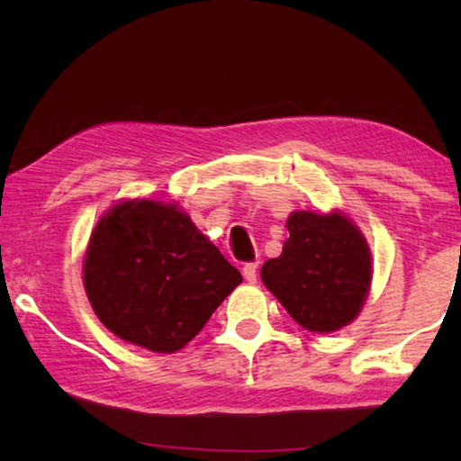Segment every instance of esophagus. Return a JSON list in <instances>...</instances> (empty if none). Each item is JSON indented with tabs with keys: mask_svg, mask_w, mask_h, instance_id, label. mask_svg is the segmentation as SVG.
I'll return each mask as SVG.
<instances>
[{
	"mask_svg": "<svg viewBox=\"0 0 461 461\" xmlns=\"http://www.w3.org/2000/svg\"><path fill=\"white\" fill-rule=\"evenodd\" d=\"M241 272H244V278L248 280V283L254 285L256 278H258V262L244 264V268H241Z\"/></svg>",
	"mask_w": 461,
	"mask_h": 461,
	"instance_id": "34e87169",
	"label": "esophagus"
}]
</instances>
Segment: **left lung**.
<instances>
[{"instance_id":"obj_1","label":"left lung","mask_w":461,"mask_h":461,"mask_svg":"<svg viewBox=\"0 0 461 461\" xmlns=\"http://www.w3.org/2000/svg\"><path fill=\"white\" fill-rule=\"evenodd\" d=\"M283 254L262 267V280L296 323L330 333L360 313L372 278L360 230L339 213L296 212L286 221Z\"/></svg>"}]
</instances>
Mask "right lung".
Here are the masks:
<instances>
[{
  "instance_id": "right-lung-1",
  "label": "right lung",
  "mask_w": 461,
  "mask_h": 461,
  "mask_svg": "<svg viewBox=\"0 0 461 461\" xmlns=\"http://www.w3.org/2000/svg\"><path fill=\"white\" fill-rule=\"evenodd\" d=\"M83 276L99 321L160 354L186 346L241 283L189 215L146 199L120 203L101 217Z\"/></svg>"
}]
</instances>
